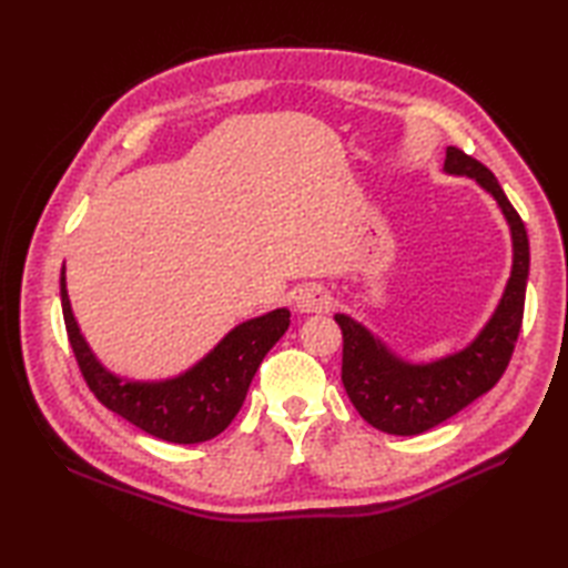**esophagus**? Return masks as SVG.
Listing matches in <instances>:
<instances>
[{
  "label": "esophagus",
  "instance_id": "obj_1",
  "mask_svg": "<svg viewBox=\"0 0 568 568\" xmlns=\"http://www.w3.org/2000/svg\"><path fill=\"white\" fill-rule=\"evenodd\" d=\"M300 312H327L332 307V295L322 285H305L295 295Z\"/></svg>",
  "mask_w": 568,
  "mask_h": 568
}]
</instances>
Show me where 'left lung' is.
<instances>
[{
  "mask_svg": "<svg viewBox=\"0 0 568 568\" xmlns=\"http://www.w3.org/2000/svg\"><path fill=\"white\" fill-rule=\"evenodd\" d=\"M444 171L474 178L496 197L510 224L513 273L496 315L484 332L464 352L417 366L397 358L364 324L346 315L334 317L344 334L342 381L348 400L371 427L400 437H413L442 425L444 419L462 413L476 397L488 393L510 364L525 315L529 241L520 214L505 197L496 175L462 149H446Z\"/></svg>",
  "mask_w": 568,
  "mask_h": 568,
  "instance_id": "left-lung-1",
  "label": "left lung"
}]
</instances>
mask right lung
I'll use <instances>...</instances> for the list:
<instances>
[{
	"instance_id": "add662e5",
	"label": "right lung",
	"mask_w": 568,
	"mask_h": 568,
	"mask_svg": "<svg viewBox=\"0 0 568 568\" xmlns=\"http://www.w3.org/2000/svg\"><path fill=\"white\" fill-rule=\"evenodd\" d=\"M60 303L72 354L94 397L131 425L173 444L207 442L232 425L263 356L291 327V312L273 310L239 324L183 376L139 383L114 376L90 352L72 317L65 268L60 273Z\"/></svg>"
}]
</instances>
